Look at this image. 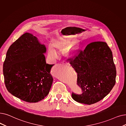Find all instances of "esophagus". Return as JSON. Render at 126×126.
I'll use <instances>...</instances> for the list:
<instances>
[{
    "label": "esophagus",
    "mask_w": 126,
    "mask_h": 126,
    "mask_svg": "<svg viewBox=\"0 0 126 126\" xmlns=\"http://www.w3.org/2000/svg\"><path fill=\"white\" fill-rule=\"evenodd\" d=\"M62 63L64 64V65H68V63L66 61H63L62 62Z\"/></svg>",
    "instance_id": "esophagus-1"
}]
</instances>
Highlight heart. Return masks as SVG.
<instances>
[{
	"label": "heart",
	"mask_w": 126,
	"mask_h": 126,
	"mask_svg": "<svg viewBox=\"0 0 126 126\" xmlns=\"http://www.w3.org/2000/svg\"><path fill=\"white\" fill-rule=\"evenodd\" d=\"M70 40L68 39H60L53 42L52 45L48 47V55L51 60H54L58 57L57 51H65V55L67 57H73L77 53L79 50V44L77 42L73 43L70 46Z\"/></svg>",
	"instance_id": "1"
}]
</instances>
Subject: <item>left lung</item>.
<instances>
[{
  "mask_svg": "<svg viewBox=\"0 0 126 126\" xmlns=\"http://www.w3.org/2000/svg\"><path fill=\"white\" fill-rule=\"evenodd\" d=\"M68 60L77 73V84L82 91L81 94L72 92L75 101L89 105L96 103L105 97L115 84L116 67L112 51L106 42L91 43Z\"/></svg>",
  "mask_w": 126,
  "mask_h": 126,
  "instance_id": "8db88e82",
  "label": "left lung"
}]
</instances>
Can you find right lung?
Instances as JSON below:
<instances>
[{"label":"right lung","mask_w":126,"mask_h":126,"mask_svg":"<svg viewBox=\"0 0 126 126\" xmlns=\"http://www.w3.org/2000/svg\"><path fill=\"white\" fill-rule=\"evenodd\" d=\"M44 45L26 33L11 45L3 64L5 85L11 94L25 101L37 102L44 99L53 78L50 72L54 64L46 62Z\"/></svg>","instance_id":"right-lung-1"}]
</instances>
